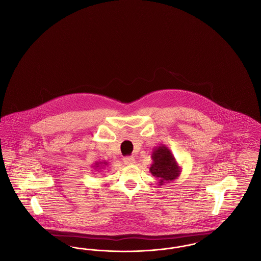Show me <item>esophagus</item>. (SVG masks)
I'll return each instance as SVG.
<instances>
[{"instance_id": "34e87169", "label": "esophagus", "mask_w": 261, "mask_h": 261, "mask_svg": "<svg viewBox=\"0 0 261 261\" xmlns=\"http://www.w3.org/2000/svg\"><path fill=\"white\" fill-rule=\"evenodd\" d=\"M123 160H124V163L125 165H134L136 163V159L134 157H132V156L124 157Z\"/></svg>"}]
</instances>
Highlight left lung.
Returning <instances> with one entry per match:
<instances>
[{
    "label": "left lung",
    "instance_id": "8db88e82",
    "mask_svg": "<svg viewBox=\"0 0 261 261\" xmlns=\"http://www.w3.org/2000/svg\"><path fill=\"white\" fill-rule=\"evenodd\" d=\"M152 164L149 171L158 179L159 186L172 182L179 177L181 167H179L172 151L164 144L156 146L151 154Z\"/></svg>",
    "mask_w": 261,
    "mask_h": 261
}]
</instances>
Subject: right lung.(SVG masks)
Here are the masks:
<instances>
[{
    "mask_svg": "<svg viewBox=\"0 0 261 261\" xmlns=\"http://www.w3.org/2000/svg\"><path fill=\"white\" fill-rule=\"evenodd\" d=\"M107 165H108V163H107L106 161H99V162L97 161L92 167H93V169H94L95 171H99V170H101V169H104L105 166H107Z\"/></svg>",
    "mask_w": 261,
    "mask_h": 261,
    "instance_id": "add662e5",
    "label": "right lung"
}]
</instances>
